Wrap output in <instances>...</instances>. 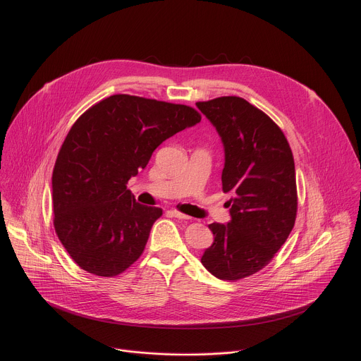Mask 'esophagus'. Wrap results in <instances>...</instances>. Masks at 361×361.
Here are the masks:
<instances>
[{
	"label": "esophagus",
	"instance_id": "obj_1",
	"mask_svg": "<svg viewBox=\"0 0 361 361\" xmlns=\"http://www.w3.org/2000/svg\"><path fill=\"white\" fill-rule=\"evenodd\" d=\"M169 213H170V216H171V217H176V219H180V220H188V219H190L188 216H185V214H183V213H180V212H177V210H170Z\"/></svg>",
	"mask_w": 361,
	"mask_h": 361
}]
</instances>
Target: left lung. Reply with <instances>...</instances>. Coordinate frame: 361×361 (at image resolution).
Segmentation results:
<instances>
[{"label":"left lung","mask_w":361,"mask_h":361,"mask_svg":"<svg viewBox=\"0 0 361 361\" xmlns=\"http://www.w3.org/2000/svg\"><path fill=\"white\" fill-rule=\"evenodd\" d=\"M224 148L223 191L231 220L209 226L214 235L201 263L221 280H238L270 263L297 213L291 148L279 126L240 97L197 102Z\"/></svg>","instance_id":"left-lung-1"}]
</instances>
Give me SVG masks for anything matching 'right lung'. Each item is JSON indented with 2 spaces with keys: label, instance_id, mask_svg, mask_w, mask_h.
<instances>
[{
  "label": "right lung",
  "instance_id": "obj_1",
  "mask_svg": "<svg viewBox=\"0 0 361 361\" xmlns=\"http://www.w3.org/2000/svg\"><path fill=\"white\" fill-rule=\"evenodd\" d=\"M201 121L191 107L116 94L71 127L53 171L57 235L85 271L113 277L137 262L159 207L127 188L163 141Z\"/></svg>",
  "mask_w": 361,
  "mask_h": 361
}]
</instances>
